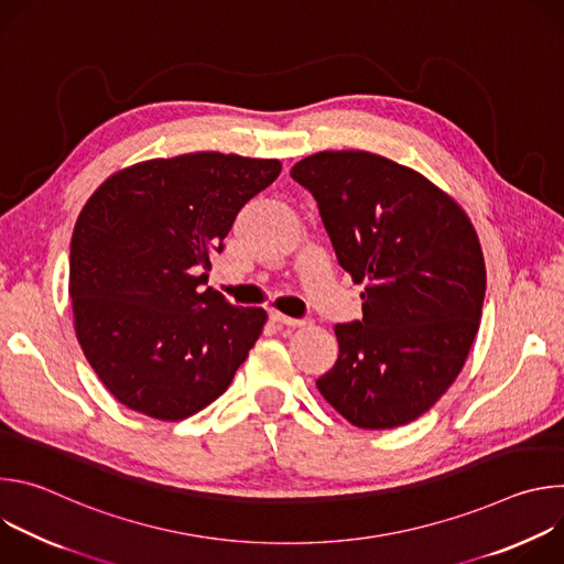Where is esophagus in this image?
Instances as JSON below:
<instances>
[{"label":"esophagus","instance_id":"1","mask_svg":"<svg viewBox=\"0 0 564 564\" xmlns=\"http://www.w3.org/2000/svg\"><path fill=\"white\" fill-rule=\"evenodd\" d=\"M270 318L274 321L276 326H288V328H305V326H310L307 318H292V316H285L281 312H270Z\"/></svg>","mask_w":564,"mask_h":564}]
</instances>
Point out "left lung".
<instances>
[{
    "label": "left lung",
    "mask_w": 564,
    "mask_h": 564,
    "mask_svg": "<svg viewBox=\"0 0 564 564\" xmlns=\"http://www.w3.org/2000/svg\"><path fill=\"white\" fill-rule=\"evenodd\" d=\"M290 176L318 207L364 318L337 324L339 357L316 379L350 424L381 431L424 415L459 375L487 290L464 209L422 174L368 151H321Z\"/></svg>",
    "instance_id": "left-lung-1"
}]
</instances>
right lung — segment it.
<instances>
[{
  "instance_id": "1",
  "label": "right lung",
  "mask_w": 564,
  "mask_h": 564,
  "mask_svg": "<svg viewBox=\"0 0 564 564\" xmlns=\"http://www.w3.org/2000/svg\"><path fill=\"white\" fill-rule=\"evenodd\" d=\"M281 174L279 160L200 151L105 181L79 212L68 263L75 335L131 411L178 422L220 397L265 326L205 288L238 212Z\"/></svg>"
}]
</instances>
